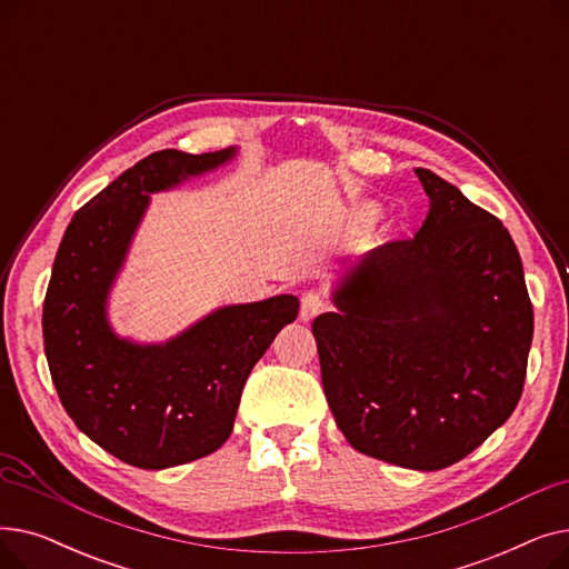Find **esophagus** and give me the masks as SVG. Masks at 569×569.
<instances>
[{
	"mask_svg": "<svg viewBox=\"0 0 569 569\" xmlns=\"http://www.w3.org/2000/svg\"><path fill=\"white\" fill-rule=\"evenodd\" d=\"M327 309V300H325V295L322 292H318V290H309V292H305L302 295V300H300V318L302 320H313L318 313H322Z\"/></svg>",
	"mask_w": 569,
	"mask_h": 569,
	"instance_id": "obj_1",
	"label": "esophagus"
}]
</instances>
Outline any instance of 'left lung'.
Returning a JSON list of instances; mask_svg holds the SVG:
<instances>
[{
    "label": "left lung",
    "instance_id": "left-lung-1",
    "mask_svg": "<svg viewBox=\"0 0 569 569\" xmlns=\"http://www.w3.org/2000/svg\"><path fill=\"white\" fill-rule=\"evenodd\" d=\"M429 214L357 260L320 313L322 390L357 452L440 470L468 457L521 399L532 305L507 228L415 168Z\"/></svg>",
    "mask_w": 569,
    "mask_h": 569
}]
</instances>
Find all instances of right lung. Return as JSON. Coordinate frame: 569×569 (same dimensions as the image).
<instances>
[{"mask_svg":"<svg viewBox=\"0 0 569 569\" xmlns=\"http://www.w3.org/2000/svg\"><path fill=\"white\" fill-rule=\"evenodd\" d=\"M232 157V147L149 154L78 209L54 256L43 343L59 401L87 438L136 468L161 470L217 452L232 431L251 369L300 309L292 295L223 307L154 346L110 330L108 292L149 193Z\"/></svg>","mask_w":569,"mask_h":569,"instance_id":"obj_1","label":"right lung"}]
</instances>
